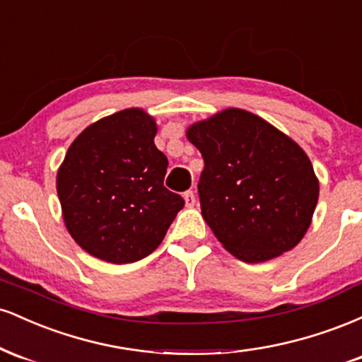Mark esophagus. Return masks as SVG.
<instances>
[{"instance_id": "34e87169", "label": "esophagus", "mask_w": 362, "mask_h": 362, "mask_svg": "<svg viewBox=\"0 0 362 362\" xmlns=\"http://www.w3.org/2000/svg\"><path fill=\"white\" fill-rule=\"evenodd\" d=\"M184 199H185V206L187 207H192L195 204V195L192 190H187V192L184 194Z\"/></svg>"}]
</instances>
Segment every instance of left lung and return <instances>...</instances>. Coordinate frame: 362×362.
Returning a JSON list of instances; mask_svg holds the SVG:
<instances>
[{
    "instance_id": "obj_1",
    "label": "left lung",
    "mask_w": 362,
    "mask_h": 362,
    "mask_svg": "<svg viewBox=\"0 0 362 362\" xmlns=\"http://www.w3.org/2000/svg\"><path fill=\"white\" fill-rule=\"evenodd\" d=\"M204 170V221L236 259L259 264L291 250L308 231L318 178L296 141L259 115L226 109L187 129Z\"/></svg>"
}]
</instances>
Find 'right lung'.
Returning a JSON list of instances; mask_svg holds the SVG:
<instances>
[{"mask_svg": "<svg viewBox=\"0 0 362 362\" xmlns=\"http://www.w3.org/2000/svg\"><path fill=\"white\" fill-rule=\"evenodd\" d=\"M156 120L126 109L90 124L57 170L62 219L85 252L131 264L155 252L185 204L163 185L168 160L155 146Z\"/></svg>", "mask_w": 362, "mask_h": 362, "instance_id": "obj_1", "label": "right lung"}]
</instances>
